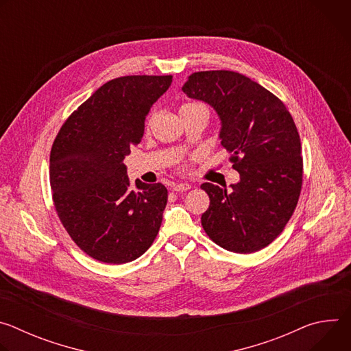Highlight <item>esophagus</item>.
Masks as SVG:
<instances>
[{
  "label": "esophagus",
  "mask_w": 351,
  "mask_h": 351,
  "mask_svg": "<svg viewBox=\"0 0 351 351\" xmlns=\"http://www.w3.org/2000/svg\"><path fill=\"white\" fill-rule=\"evenodd\" d=\"M191 189V186L189 184V183H178V184H173V187H172V190L173 191H187V190H190Z\"/></svg>",
  "instance_id": "esophagus-1"
}]
</instances>
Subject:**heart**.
Here are the masks:
<instances>
[{
    "mask_svg": "<svg viewBox=\"0 0 351 351\" xmlns=\"http://www.w3.org/2000/svg\"><path fill=\"white\" fill-rule=\"evenodd\" d=\"M191 106H197V104H186V106H183V107H191ZM182 107V108H183Z\"/></svg>",
    "mask_w": 351,
    "mask_h": 351,
    "instance_id": "1",
    "label": "heart"
}]
</instances>
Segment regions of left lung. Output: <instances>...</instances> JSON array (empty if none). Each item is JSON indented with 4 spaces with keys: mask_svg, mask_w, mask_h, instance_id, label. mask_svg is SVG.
Segmentation results:
<instances>
[{
    "mask_svg": "<svg viewBox=\"0 0 351 351\" xmlns=\"http://www.w3.org/2000/svg\"><path fill=\"white\" fill-rule=\"evenodd\" d=\"M182 90L214 108L221 144L240 175L232 190L202 184L210 197L202 225L228 252H258L282 233L302 190V143L294 121L278 97L237 72H195Z\"/></svg>",
    "mask_w": 351,
    "mask_h": 351,
    "instance_id": "8db88e82",
    "label": "left lung"
}]
</instances>
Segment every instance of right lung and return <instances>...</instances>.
<instances>
[{"instance_id": "1", "label": "right lung", "mask_w": 351, "mask_h": 351, "mask_svg": "<svg viewBox=\"0 0 351 351\" xmlns=\"http://www.w3.org/2000/svg\"><path fill=\"white\" fill-rule=\"evenodd\" d=\"M171 83V75L112 79L56 137L49 156L56 210L72 240L94 260L130 263L158 234L168 190L138 179L132 187L123 160L140 143L148 111Z\"/></svg>"}]
</instances>
